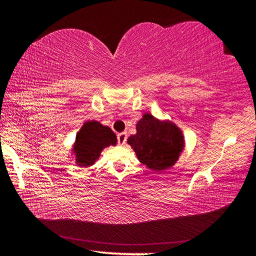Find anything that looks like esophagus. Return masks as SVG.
<instances>
[{
    "mask_svg": "<svg viewBox=\"0 0 256 256\" xmlns=\"http://www.w3.org/2000/svg\"><path fill=\"white\" fill-rule=\"evenodd\" d=\"M126 138H128V133L126 132H122V133L118 134V144L120 146L125 144V142H126Z\"/></svg>",
    "mask_w": 256,
    "mask_h": 256,
    "instance_id": "34e87169",
    "label": "esophagus"
}]
</instances>
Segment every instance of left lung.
<instances>
[{"instance_id": "obj_1", "label": "left lung", "mask_w": 256, "mask_h": 256, "mask_svg": "<svg viewBox=\"0 0 256 256\" xmlns=\"http://www.w3.org/2000/svg\"><path fill=\"white\" fill-rule=\"evenodd\" d=\"M128 144L140 162L154 172L166 170L178 160L184 149V136L172 122H162L149 112L136 123V133Z\"/></svg>"}]
</instances>
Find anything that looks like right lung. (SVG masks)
<instances>
[{
	"mask_svg": "<svg viewBox=\"0 0 256 256\" xmlns=\"http://www.w3.org/2000/svg\"><path fill=\"white\" fill-rule=\"evenodd\" d=\"M118 138L110 128L104 126L97 120L86 122L76 138V162L79 167L92 166L106 146H115Z\"/></svg>",
	"mask_w": 256,
	"mask_h": 256,
	"instance_id": "add662e5",
	"label": "right lung"
}]
</instances>
